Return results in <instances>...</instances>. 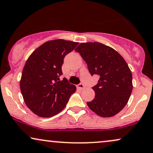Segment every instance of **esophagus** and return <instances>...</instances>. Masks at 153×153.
<instances>
[{"label":"esophagus","mask_w":153,"mask_h":153,"mask_svg":"<svg viewBox=\"0 0 153 153\" xmlns=\"http://www.w3.org/2000/svg\"><path fill=\"white\" fill-rule=\"evenodd\" d=\"M77 88L78 89H80V90H83L85 88V85L82 84V83H80V84L78 85V86H77Z\"/></svg>","instance_id":"esophagus-1"}]
</instances>
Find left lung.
Returning <instances> with one entry per match:
<instances>
[{
  "label": "left lung",
  "instance_id": "8db88e82",
  "mask_svg": "<svg viewBox=\"0 0 153 153\" xmlns=\"http://www.w3.org/2000/svg\"><path fill=\"white\" fill-rule=\"evenodd\" d=\"M88 65L91 75H99L92 87L95 97L87 104L102 117L117 114L126 105L133 90L132 73L118 52L99 42L81 43L75 50Z\"/></svg>",
  "mask_w": 153,
  "mask_h": 153
}]
</instances>
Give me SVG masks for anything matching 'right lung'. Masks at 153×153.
I'll list each match as a JSON object with an SVG mask.
<instances>
[{
	"label": "right lung",
	"mask_w": 153,
	"mask_h": 153,
	"mask_svg": "<svg viewBox=\"0 0 153 153\" xmlns=\"http://www.w3.org/2000/svg\"><path fill=\"white\" fill-rule=\"evenodd\" d=\"M78 42L56 39L38 47L27 60L20 80V90L27 107L41 117H51L64 109L76 87L66 78L60 80L65 55Z\"/></svg>",
	"instance_id": "right-lung-1"
}]
</instances>
